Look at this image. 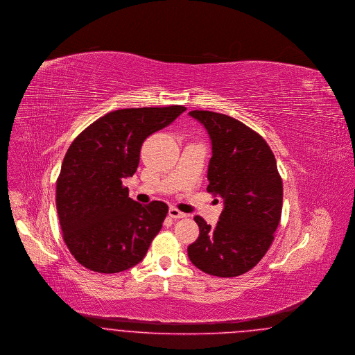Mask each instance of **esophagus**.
I'll return each mask as SVG.
<instances>
[{
	"label": "esophagus",
	"instance_id": "1",
	"mask_svg": "<svg viewBox=\"0 0 355 355\" xmlns=\"http://www.w3.org/2000/svg\"><path fill=\"white\" fill-rule=\"evenodd\" d=\"M168 216H170L171 218H184V217H187L185 213H182L181 210H178V209L174 208V207H171V208L168 209Z\"/></svg>",
	"mask_w": 355,
	"mask_h": 355
}]
</instances>
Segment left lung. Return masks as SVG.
<instances>
[{
	"label": "left lung",
	"mask_w": 355,
	"mask_h": 355,
	"mask_svg": "<svg viewBox=\"0 0 355 355\" xmlns=\"http://www.w3.org/2000/svg\"><path fill=\"white\" fill-rule=\"evenodd\" d=\"M211 141L207 190L224 209L214 228L196 216L200 236L188 247L202 272L234 277L252 270L270 250L282 217L283 182L267 142L248 125L211 111H190Z\"/></svg>",
	"instance_id": "obj_1"
}]
</instances>
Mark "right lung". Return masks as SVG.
I'll return each instance as SVG.
<instances>
[{"label":"right lung","mask_w":355,"mask_h":355,"mask_svg":"<svg viewBox=\"0 0 355 355\" xmlns=\"http://www.w3.org/2000/svg\"><path fill=\"white\" fill-rule=\"evenodd\" d=\"M184 105L125 108L82 131L64 157L56 182L63 239L83 267L116 273L137 266L162 228L166 204L142 205L122 185L139 165L148 135L170 125Z\"/></svg>","instance_id":"1"}]
</instances>
